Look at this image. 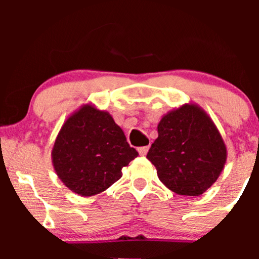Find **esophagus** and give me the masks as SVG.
Here are the masks:
<instances>
[{"instance_id": "esophagus-1", "label": "esophagus", "mask_w": 259, "mask_h": 259, "mask_svg": "<svg viewBox=\"0 0 259 259\" xmlns=\"http://www.w3.org/2000/svg\"><path fill=\"white\" fill-rule=\"evenodd\" d=\"M148 150H150V147H148V146H142V147H139L138 151H139V153L141 154V156H146Z\"/></svg>"}]
</instances>
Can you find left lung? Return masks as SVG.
Here are the masks:
<instances>
[{
  "instance_id": "obj_1",
  "label": "left lung",
  "mask_w": 259,
  "mask_h": 259,
  "mask_svg": "<svg viewBox=\"0 0 259 259\" xmlns=\"http://www.w3.org/2000/svg\"><path fill=\"white\" fill-rule=\"evenodd\" d=\"M158 138L147 153L159 180L178 195L200 196L215 183L228 151L203 108L185 103L160 118Z\"/></svg>"
}]
</instances>
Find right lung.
I'll use <instances>...</instances> for the list:
<instances>
[{"mask_svg":"<svg viewBox=\"0 0 259 259\" xmlns=\"http://www.w3.org/2000/svg\"><path fill=\"white\" fill-rule=\"evenodd\" d=\"M138 156L112 115L92 103L82 105L65 119L51 152L59 180L82 197L108 189Z\"/></svg>","mask_w":259,"mask_h":259,"instance_id":"add662e5","label":"right lung"}]
</instances>
